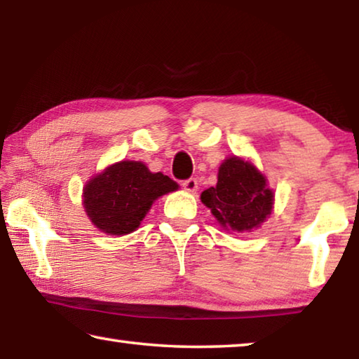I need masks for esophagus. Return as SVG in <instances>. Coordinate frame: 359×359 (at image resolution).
I'll return each mask as SVG.
<instances>
[{
    "label": "esophagus",
    "instance_id": "34e87169",
    "mask_svg": "<svg viewBox=\"0 0 359 359\" xmlns=\"http://www.w3.org/2000/svg\"><path fill=\"white\" fill-rule=\"evenodd\" d=\"M182 187H184V190L188 191V193H196V190H198V180L196 179L184 180V184H182Z\"/></svg>",
    "mask_w": 359,
    "mask_h": 359
}]
</instances>
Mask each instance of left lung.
Returning a JSON list of instances; mask_svg holds the SVG:
<instances>
[{"instance_id":"left-lung-1","label":"left lung","mask_w":359,"mask_h":359,"mask_svg":"<svg viewBox=\"0 0 359 359\" xmlns=\"http://www.w3.org/2000/svg\"><path fill=\"white\" fill-rule=\"evenodd\" d=\"M201 201L229 234L250 233L271 215L274 191L250 160L233 155L223 160L217 185L201 193Z\"/></svg>"}]
</instances>
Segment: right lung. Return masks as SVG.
Listing matches in <instances>:
<instances>
[{"label": "right lung", "mask_w": 359, "mask_h": 359, "mask_svg": "<svg viewBox=\"0 0 359 359\" xmlns=\"http://www.w3.org/2000/svg\"><path fill=\"white\" fill-rule=\"evenodd\" d=\"M179 184L163 172H151L142 161L109 165L83 187L82 204L96 228L107 236H125L139 228L151 204Z\"/></svg>", "instance_id": "right-lung-1"}]
</instances>
